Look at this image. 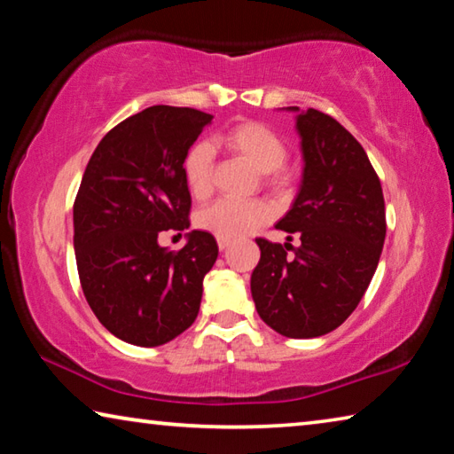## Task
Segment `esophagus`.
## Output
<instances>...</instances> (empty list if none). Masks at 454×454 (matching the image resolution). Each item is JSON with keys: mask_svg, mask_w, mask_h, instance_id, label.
I'll list each match as a JSON object with an SVG mask.
<instances>
[{"mask_svg": "<svg viewBox=\"0 0 454 454\" xmlns=\"http://www.w3.org/2000/svg\"><path fill=\"white\" fill-rule=\"evenodd\" d=\"M228 246H230L228 238H218V248H220V250H226Z\"/></svg>", "mask_w": 454, "mask_h": 454, "instance_id": "34e87169", "label": "esophagus"}]
</instances>
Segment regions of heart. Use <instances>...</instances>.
<instances>
[{"instance_id":"1","label":"heart","mask_w":454,"mask_h":454,"mask_svg":"<svg viewBox=\"0 0 454 454\" xmlns=\"http://www.w3.org/2000/svg\"><path fill=\"white\" fill-rule=\"evenodd\" d=\"M216 142L224 145L236 156L244 158L258 172L266 174V180L274 186H282L286 178L280 168L286 162L288 150L282 137L260 121H240L226 132H222ZM212 160L214 152L206 142L192 144L182 162L184 180L194 198H206L212 188ZM272 208L262 200H234L222 198L198 212V226L218 238H240L250 230L270 220Z\"/></svg>"}]
</instances>
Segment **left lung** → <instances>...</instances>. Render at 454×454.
I'll list each match as a JSON object with an SVG mask.
<instances>
[{
  "instance_id": "left-lung-1",
  "label": "left lung",
  "mask_w": 454,
  "mask_h": 454,
  "mask_svg": "<svg viewBox=\"0 0 454 454\" xmlns=\"http://www.w3.org/2000/svg\"><path fill=\"white\" fill-rule=\"evenodd\" d=\"M296 114L302 182L276 228L301 246L256 238L260 262L250 278L256 310L288 338L333 333L356 309L379 266L387 236L380 180L363 145L314 107ZM293 256H287V250Z\"/></svg>"
}]
</instances>
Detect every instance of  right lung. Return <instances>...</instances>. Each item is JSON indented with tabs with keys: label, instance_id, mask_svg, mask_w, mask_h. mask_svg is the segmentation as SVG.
<instances>
[{
	"label": "right lung",
	"instance_id": "obj_1",
	"mask_svg": "<svg viewBox=\"0 0 454 454\" xmlns=\"http://www.w3.org/2000/svg\"><path fill=\"white\" fill-rule=\"evenodd\" d=\"M210 114L152 106L110 129L91 153L74 202L82 290L98 320L134 347H160L192 326L216 238L190 230L180 252L158 244L190 228L184 156Z\"/></svg>",
	"mask_w": 454,
	"mask_h": 454
}]
</instances>
